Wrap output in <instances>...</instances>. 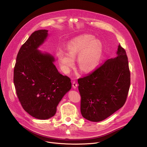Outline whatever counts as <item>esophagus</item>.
<instances>
[{
  "mask_svg": "<svg viewBox=\"0 0 147 147\" xmlns=\"http://www.w3.org/2000/svg\"><path fill=\"white\" fill-rule=\"evenodd\" d=\"M72 85H73V88H74V89H76L77 88V82L75 81H73V84Z\"/></svg>",
  "mask_w": 147,
  "mask_h": 147,
  "instance_id": "34e87169",
  "label": "esophagus"
}]
</instances>
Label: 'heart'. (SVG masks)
Listing matches in <instances>:
<instances>
[{
  "label": "heart",
  "mask_w": 147,
  "mask_h": 147,
  "mask_svg": "<svg viewBox=\"0 0 147 147\" xmlns=\"http://www.w3.org/2000/svg\"><path fill=\"white\" fill-rule=\"evenodd\" d=\"M66 52L59 51L56 56L62 71L69 73L75 66L77 57L78 67L86 73L95 70L103 54L102 42L94 35L82 34L70 40L66 44Z\"/></svg>",
  "instance_id": "heart-1"
}]
</instances>
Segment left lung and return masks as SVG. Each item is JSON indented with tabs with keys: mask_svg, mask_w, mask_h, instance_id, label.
Here are the masks:
<instances>
[{
	"mask_svg": "<svg viewBox=\"0 0 147 147\" xmlns=\"http://www.w3.org/2000/svg\"><path fill=\"white\" fill-rule=\"evenodd\" d=\"M116 55L88 76L78 80L81 113L88 120H105L126 100L130 85L128 58L120 45Z\"/></svg>",
	"mask_w": 147,
	"mask_h": 147,
	"instance_id": "left-lung-1",
	"label": "left lung"
}]
</instances>
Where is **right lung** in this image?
Returning a JSON list of instances; mask_svg holds the SVG:
<instances>
[{
    "label": "right lung",
    "mask_w": 147,
    "mask_h": 147,
    "mask_svg": "<svg viewBox=\"0 0 147 147\" xmlns=\"http://www.w3.org/2000/svg\"><path fill=\"white\" fill-rule=\"evenodd\" d=\"M48 30L34 32L20 49L14 69V84L23 109L40 120L53 117L58 104L71 88L70 78L57 70L55 59L38 50L48 36Z\"/></svg>",
    "instance_id": "obj_1"
}]
</instances>
